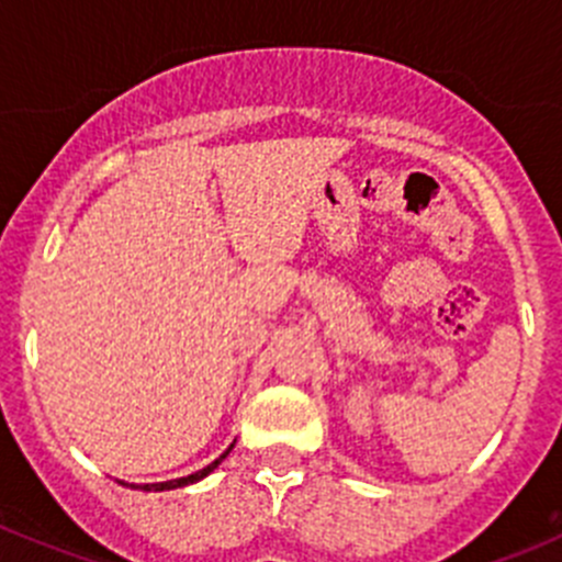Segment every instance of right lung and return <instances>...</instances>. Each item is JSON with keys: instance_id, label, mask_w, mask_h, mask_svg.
<instances>
[{"instance_id": "add662e5", "label": "right lung", "mask_w": 562, "mask_h": 562, "mask_svg": "<svg viewBox=\"0 0 562 562\" xmlns=\"http://www.w3.org/2000/svg\"><path fill=\"white\" fill-rule=\"evenodd\" d=\"M229 449H233V447H229ZM229 449H227V452H224V454H222V458H218V460H213V463H210V465H207V469L196 471V474H188V476H180V480H171V482H155V485H140V487H144V491H171V487H182V485H191V482H199V480H202V476H207V474H210V471L216 469V465H218V463H222V460H224V458H227V454H229ZM133 487H138V485H133Z\"/></svg>"}]
</instances>
